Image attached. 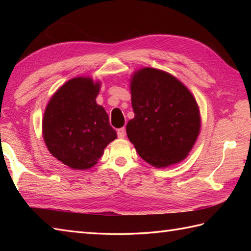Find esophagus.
Returning a JSON list of instances; mask_svg holds the SVG:
<instances>
[{
	"label": "esophagus",
	"instance_id": "1",
	"mask_svg": "<svg viewBox=\"0 0 251 251\" xmlns=\"http://www.w3.org/2000/svg\"><path fill=\"white\" fill-rule=\"evenodd\" d=\"M125 135H126L125 127H122V128L117 129V137H119V138H124Z\"/></svg>",
	"mask_w": 251,
	"mask_h": 251
}]
</instances>
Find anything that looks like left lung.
I'll return each mask as SVG.
<instances>
[{"mask_svg": "<svg viewBox=\"0 0 251 251\" xmlns=\"http://www.w3.org/2000/svg\"><path fill=\"white\" fill-rule=\"evenodd\" d=\"M135 117L126 132L141 158L156 168L188 156L201 130L200 109L193 95L165 71L142 68L130 79Z\"/></svg>", "mask_w": 251, "mask_h": 251, "instance_id": "1", "label": "left lung"}]
</instances>
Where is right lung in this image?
Returning <instances> with one entry per match:
<instances>
[{
    "mask_svg": "<svg viewBox=\"0 0 251 251\" xmlns=\"http://www.w3.org/2000/svg\"><path fill=\"white\" fill-rule=\"evenodd\" d=\"M99 89L100 83L93 78L74 77L52 95L45 109V145L70 168H92L117 137L104 108L96 102Z\"/></svg>",
    "mask_w": 251,
    "mask_h": 251,
    "instance_id": "1",
    "label": "right lung"
}]
</instances>
